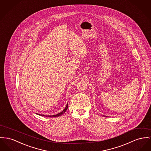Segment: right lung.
Listing matches in <instances>:
<instances>
[{
    "mask_svg": "<svg viewBox=\"0 0 151 151\" xmlns=\"http://www.w3.org/2000/svg\"><path fill=\"white\" fill-rule=\"evenodd\" d=\"M68 104H67V105H66V107H65V108L63 110V111H62L60 113H58V114H55V115H52V116H47V115H44V114H38V113H37V114H38V115H40V116H46V117H58V116H61L62 114H63L66 110L68 109Z\"/></svg>",
    "mask_w": 151,
    "mask_h": 151,
    "instance_id": "add662e5",
    "label": "right lung"
}]
</instances>
